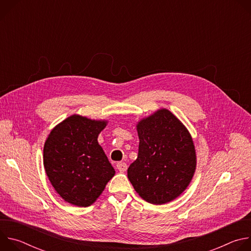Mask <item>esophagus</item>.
Segmentation results:
<instances>
[{
	"mask_svg": "<svg viewBox=\"0 0 251 251\" xmlns=\"http://www.w3.org/2000/svg\"><path fill=\"white\" fill-rule=\"evenodd\" d=\"M116 167H117L118 171L121 172V173L126 172V170H127V168H128V167H127V164H126L125 162H119V163H117Z\"/></svg>",
	"mask_w": 251,
	"mask_h": 251,
	"instance_id": "1",
	"label": "esophagus"
}]
</instances>
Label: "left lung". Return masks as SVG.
Instances as JSON below:
<instances>
[{
	"label": "left lung",
	"instance_id": "obj_1",
	"mask_svg": "<svg viewBox=\"0 0 251 251\" xmlns=\"http://www.w3.org/2000/svg\"><path fill=\"white\" fill-rule=\"evenodd\" d=\"M139 151L129 166L128 178L139 196L163 204L190 185L197 157L191 134L171 111L160 109L137 124Z\"/></svg>",
	"mask_w": 251,
	"mask_h": 251
}]
</instances>
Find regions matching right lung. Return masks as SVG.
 <instances>
[{"label": "right lung", "instance_id": "obj_1", "mask_svg": "<svg viewBox=\"0 0 251 251\" xmlns=\"http://www.w3.org/2000/svg\"><path fill=\"white\" fill-rule=\"evenodd\" d=\"M106 124L75 114L56 125L45 143L44 166L49 180L71 204H92L115 175L97 141Z\"/></svg>", "mask_w": 251, "mask_h": 251}]
</instances>
